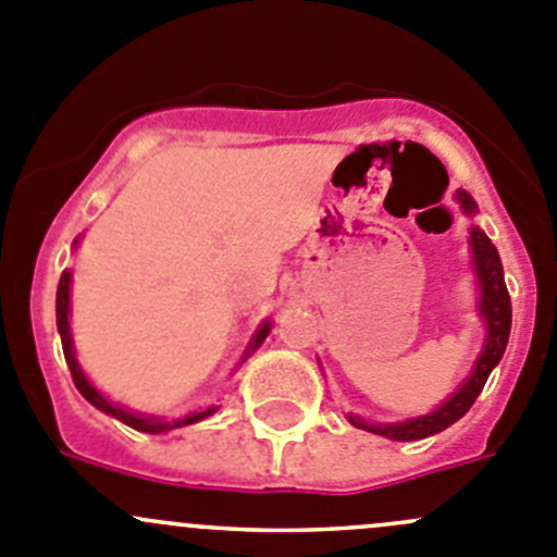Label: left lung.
<instances>
[{"instance_id": "left-lung-1", "label": "left lung", "mask_w": 557, "mask_h": 557, "mask_svg": "<svg viewBox=\"0 0 557 557\" xmlns=\"http://www.w3.org/2000/svg\"><path fill=\"white\" fill-rule=\"evenodd\" d=\"M455 200H458L460 211L466 216H476V202L468 195L466 189L455 191ZM468 251H471V265H473V278H476L479 300H476V313L484 324V344L479 357L473 360L471 373L463 379L458 389L449 395L444 404H438L436 409L428 411L422 417H409V420L400 422H371L360 414H346V420L355 428L368 433H376V436L393 438V442H420V438L436 436V433L447 431L449 425L460 420L468 409L473 406V400L482 393L484 382L493 373V368L498 366L500 357H504L506 344H509V330H511V300L509 292H506L504 281V265H500V257L495 251V246L490 244V238L484 235V230H479L476 224L468 227Z\"/></svg>"}]
</instances>
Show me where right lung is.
I'll list each match as a JSON object with an SVG mask.
<instances>
[{"instance_id":"add662e5","label":"right lung","mask_w":557,"mask_h":557,"mask_svg":"<svg viewBox=\"0 0 557 557\" xmlns=\"http://www.w3.org/2000/svg\"><path fill=\"white\" fill-rule=\"evenodd\" d=\"M78 244H81V238H75L73 246H78ZM70 289H73V271H64L62 278H59V289H57V327H59V335H62L64 360H67L70 373H73L75 387H78V393L89 400L94 409L104 411L108 417H115L119 422H124V425L135 428V431H140V433H170V431H175V428L195 425V422L206 420V417H211L213 411L219 409V406L211 404V406H206V409H195L184 417H157V414H140V411H129L126 406L113 404L110 398H104V395L94 387L91 379L84 373L78 357H75L73 330H70ZM268 333H271V319H265V322L257 327V333L251 335V341H249V346H246L240 362H246V357H249L251 351L260 349V344L268 338Z\"/></svg>"}]
</instances>
